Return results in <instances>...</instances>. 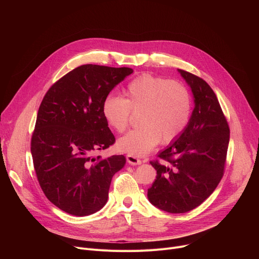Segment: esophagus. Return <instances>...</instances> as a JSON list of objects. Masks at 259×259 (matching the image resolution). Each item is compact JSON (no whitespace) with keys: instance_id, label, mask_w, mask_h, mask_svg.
I'll return each mask as SVG.
<instances>
[{"instance_id":"1","label":"esophagus","mask_w":259,"mask_h":259,"mask_svg":"<svg viewBox=\"0 0 259 259\" xmlns=\"http://www.w3.org/2000/svg\"><path fill=\"white\" fill-rule=\"evenodd\" d=\"M126 158H127V161L132 166H137V165H141L142 164V160L141 159H139L138 157H135V156H133L131 154H128Z\"/></svg>"}]
</instances>
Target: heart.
Returning <instances> with one entry per match:
<instances>
[{"instance_id":"obj_1","label":"heart","mask_w":259,"mask_h":259,"mask_svg":"<svg viewBox=\"0 0 259 259\" xmlns=\"http://www.w3.org/2000/svg\"><path fill=\"white\" fill-rule=\"evenodd\" d=\"M102 112L116 132L129 126L131 112L141 113L137 130L121 137L116 147L134 156L150 152L159 142L169 144L186 129L191 116V97L180 81L152 74L134 78L125 90V99L109 95Z\"/></svg>"}]
</instances>
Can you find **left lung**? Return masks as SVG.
I'll use <instances>...</instances> for the list:
<instances>
[{"instance_id": "obj_1", "label": "left lung", "mask_w": 259, "mask_h": 259, "mask_svg": "<svg viewBox=\"0 0 259 259\" xmlns=\"http://www.w3.org/2000/svg\"><path fill=\"white\" fill-rule=\"evenodd\" d=\"M191 89L194 109L180 137L160 151L150 164L156 180L148 199L169 213H186L205 201L220 184L226 164L230 129L219 100L202 78L178 69Z\"/></svg>"}]
</instances>
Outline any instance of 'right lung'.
<instances>
[{"mask_svg": "<svg viewBox=\"0 0 259 259\" xmlns=\"http://www.w3.org/2000/svg\"><path fill=\"white\" fill-rule=\"evenodd\" d=\"M132 72L128 67L81 65L53 84L40 103L31 139L33 166L46 197L68 214L100 211L113 175L126 164L124 155L93 153L115 142L103 103Z\"/></svg>", "mask_w": 259, "mask_h": 259, "instance_id": "add662e5", "label": "right lung"}]
</instances>
